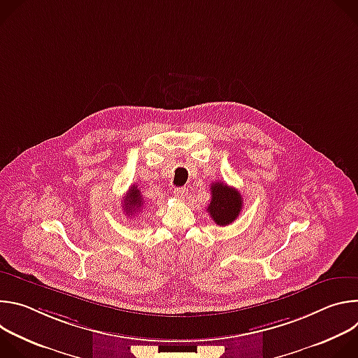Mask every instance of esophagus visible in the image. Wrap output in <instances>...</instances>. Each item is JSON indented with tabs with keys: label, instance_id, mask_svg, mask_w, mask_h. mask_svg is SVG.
Here are the masks:
<instances>
[{
	"label": "esophagus",
	"instance_id": "1",
	"mask_svg": "<svg viewBox=\"0 0 358 358\" xmlns=\"http://www.w3.org/2000/svg\"><path fill=\"white\" fill-rule=\"evenodd\" d=\"M174 192H176L178 196H187L188 188H185V187H177V188L174 189Z\"/></svg>",
	"mask_w": 358,
	"mask_h": 358
}]
</instances>
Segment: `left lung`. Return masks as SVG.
<instances>
[{
    "label": "left lung",
    "mask_w": 358,
    "mask_h": 358,
    "mask_svg": "<svg viewBox=\"0 0 358 358\" xmlns=\"http://www.w3.org/2000/svg\"><path fill=\"white\" fill-rule=\"evenodd\" d=\"M242 195L236 188L227 185L225 182L211 184V202L207 208L214 222L220 227L232 224L242 210Z\"/></svg>",
    "instance_id": "1"
}]
</instances>
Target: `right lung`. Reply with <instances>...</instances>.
Here are the masks:
<instances>
[{"mask_svg": "<svg viewBox=\"0 0 358 358\" xmlns=\"http://www.w3.org/2000/svg\"><path fill=\"white\" fill-rule=\"evenodd\" d=\"M143 203H144V199L141 196L140 189L137 188V185H131L129 188V192L124 196V203H123L124 213L130 217L133 215V213H136L143 207Z\"/></svg>", "mask_w": 358, "mask_h": 358, "instance_id": "right-lung-1", "label": "right lung"}]
</instances>
